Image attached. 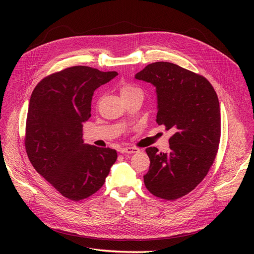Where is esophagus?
Masks as SVG:
<instances>
[{
    "label": "esophagus",
    "mask_w": 254,
    "mask_h": 254,
    "mask_svg": "<svg viewBox=\"0 0 254 254\" xmlns=\"http://www.w3.org/2000/svg\"><path fill=\"white\" fill-rule=\"evenodd\" d=\"M119 151L122 152V153H128V154H130V153H138L140 150L137 147H125V148L120 149Z\"/></svg>",
    "instance_id": "esophagus-1"
}]
</instances>
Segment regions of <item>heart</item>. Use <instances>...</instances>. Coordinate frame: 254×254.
Returning <instances> with one entry per match:
<instances>
[{
	"instance_id": "obj_1",
	"label": "heart",
	"mask_w": 254,
	"mask_h": 254,
	"mask_svg": "<svg viewBox=\"0 0 254 254\" xmlns=\"http://www.w3.org/2000/svg\"><path fill=\"white\" fill-rule=\"evenodd\" d=\"M139 91H141L140 88H138L137 86L132 85V84H128V83H123L119 87V93H120V96H122L123 99L127 98L128 96L134 95V93L139 92Z\"/></svg>"
}]
</instances>
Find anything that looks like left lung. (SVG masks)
I'll use <instances>...</instances> for the list:
<instances>
[{"mask_svg":"<svg viewBox=\"0 0 254 254\" xmlns=\"http://www.w3.org/2000/svg\"><path fill=\"white\" fill-rule=\"evenodd\" d=\"M156 88V123L174 131L168 152L146 149L150 166L144 183L153 195L168 201L193 190L216 157L220 141V110L208 80L182 66L152 63L135 75Z\"/></svg>","mask_w":254,"mask_h":254,"instance_id":"8db88e82","label":"left lung"}]
</instances>
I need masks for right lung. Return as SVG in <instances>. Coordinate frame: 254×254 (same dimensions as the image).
I'll list each match as a JSON object with an SVG mask.
<instances>
[{"label": "right lung", "mask_w": 254, "mask_h": 254, "mask_svg": "<svg viewBox=\"0 0 254 254\" xmlns=\"http://www.w3.org/2000/svg\"><path fill=\"white\" fill-rule=\"evenodd\" d=\"M117 75L74 65L45 77L32 92L26 153L39 174L72 201L97 192L117 159L116 150L84 144L82 139L93 91Z\"/></svg>", "instance_id": "right-lung-1"}]
</instances>
